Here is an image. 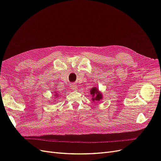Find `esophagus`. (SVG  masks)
<instances>
[{"label":"esophagus","mask_w":161,"mask_h":161,"mask_svg":"<svg viewBox=\"0 0 161 161\" xmlns=\"http://www.w3.org/2000/svg\"><path fill=\"white\" fill-rule=\"evenodd\" d=\"M70 87H71V89L72 90H74V91H76V89H77V85L75 83L71 84L70 85Z\"/></svg>","instance_id":"1"}]
</instances>
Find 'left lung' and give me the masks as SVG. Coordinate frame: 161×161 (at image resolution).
<instances>
[{"mask_svg": "<svg viewBox=\"0 0 161 161\" xmlns=\"http://www.w3.org/2000/svg\"><path fill=\"white\" fill-rule=\"evenodd\" d=\"M90 91L91 95L92 96V102H94V103L96 102V103H99V102L103 99V94H102V92L97 89V87H92Z\"/></svg>", "mask_w": 161, "mask_h": 161, "instance_id": "left-lung-1", "label": "left lung"}]
</instances>
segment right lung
<instances>
[{
  "label": "right lung",
  "mask_w": 161,
  "mask_h": 161,
  "mask_svg": "<svg viewBox=\"0 0 161 161\" xmlns=\"http://www.w3.org/2000/svg\"><path fill=\"white\" fill-rule=\"evenodd\" d=\"M59 93H60V92H59ZM59 93H58V92L57 91H56V89H55V91L53 92V98H54V99H53V102L56 101V99H57L58 97L60 96V94H59ZM52 102H53V101H52Z\"/></svg>",
  "instance_id": "right-lung-1"
}]
</instances>
